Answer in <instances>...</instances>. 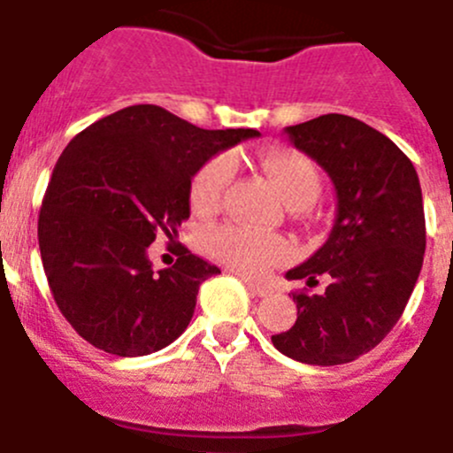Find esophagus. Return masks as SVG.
I'll return each mask as SVG.
<instances>
[{"mask_svg":"<svg viewBox=\"0 0 453 453\" xmlns=\"http://www.w3.org/2000/svg\"><path fill=\"white\" fill-rule=\"evenodd\" d=\"M244 284H247L249 291H251L253 296H257V298H266V296L273 291V288H271L269 284H265V282H253V280H244Z\"/></svg>","mask_w":453,"mask_h":453,"instance_id":"obj_1","label":"esophagus"}]
</instances>
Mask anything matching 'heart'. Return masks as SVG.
Returning <instances> with one entry per match:
<instances>
[{"mask_svg":"<svg viewBox=\"0 0 453 453\" xmlns=\"http://www.w3.org/2000/svg\"><path fill=\"white\" fill-rule=\"evenodd\" d=\"M260 166L291 209H309L320 196V173L311 159L298 150H269L260 157ZM234 157L226 153L213 155L209 162L200 166V171L193 175L191 193H188L191 206L197 213H213L219 209L224 191L234 178ZM209 247L219 260L247 275L266 273L291 256V247L284 238L257 234L238 224H222L211 229Z\"/></svg>","mask_w":453,"mask_h":453,"instance_id":"1","label":"heart"}]
</instances>
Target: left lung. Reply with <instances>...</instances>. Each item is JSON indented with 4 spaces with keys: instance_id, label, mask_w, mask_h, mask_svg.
Returning <instances> with one entry per match:
<instances>
[{
    "instance_id": "obj_1",
    "label": "left lung",
    "mask_w": 453,
    "mask_h": 453,
    "mask_svg": "<svg viewBox=\"0 0 453 453\" xmlns=\"http://www.w3.org/2000/svg\"><path fill=\"white\" fill-rule=\"evenodd\" d=\"M288 142L326 171L338 197L326 242L287 273L322 294H294L298 320L271 335L280 353L331 367L382 342L403 316L425 256L423 191L411 159L387 135L349 115H320L284 128Z\"/></svg>"
}]
</instances>
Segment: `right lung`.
<instances>
[{"instance_id": "add662e5", "label": "right lung", "mask_w": 453, "mask_h": 453, "mask_svg": "<svg viewBox=\"0 0 453 453\" xmlns=\"http://www.w3.org/2000/svg\"><path fill=\"white\" fill-rule=\"evenodd\" d=\"M256 128L206 131L162 106H127L73 137L42 202V265L62 316L113 356L159 351L182 335L197 288L219 269L182 247L153 271L155 235L173 240L191 215L193 175Z\"/></svg>"}]
</instances>
